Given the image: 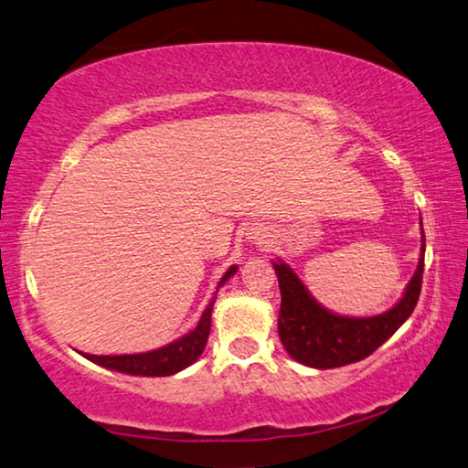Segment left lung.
I'll return each instance as SVG.
<instances>
[{
    "label": "left lung",
    "instance_id": "left-lung-1",
    "mask_svg": "<svg viewBox=\"0 0 468 468\" xmlns=\"http://www.w3.org/2000/svg\"><path fill=\"white\" fill-rule=\"evenodd\" d=\"M281 289L279 337L293 360L313 368H337L373 354L402 327L417 306L422 266H425V233H422L419 269L406 287L404 298L379 316L350 318L333 314L313 300L295 272L283 262H272Z\"/></svg>",
    "mask_w": 468,
    "mask_h": 468
}]
</instances>
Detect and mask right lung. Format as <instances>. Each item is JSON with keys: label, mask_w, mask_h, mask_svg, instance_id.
I'll use <instances>...</instances> for the list:
<instances>
[{"label": "right lung", "mask_w": 468, "mask_h": 468, "mask_svg": "<svg viewBox=\"0 0 468 468\" xmlns=\"http://www.w3.org/2000/svg\"><path fill=\"white\" fill-rule=\"evenodd\" d=\"M237 272V266H231L225 272V277L220 279V285L225 283L229 277H233ZM212 306L214 300L207 303L204 310L202 318H199L197 327L183 335L181 339L173 341L160 350L145 352V354H124V356H95V354H85L87 360L95 362V365H101L112 370H121V373L129 375H144V377H166L175 375L179 370L187 368L191 362H196L199 356H202L207 335H210V316H212Z\"/></svg>", "instance_id": "1"}]
</instances>
